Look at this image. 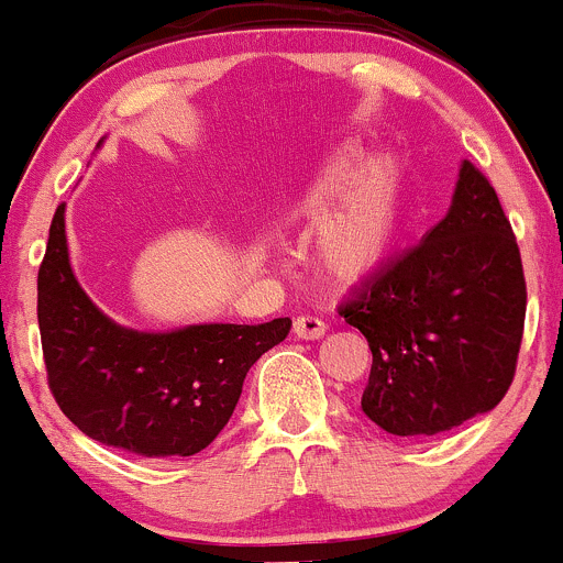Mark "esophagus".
I'll list each match as a JSON object with an SVG mask.
<instances>
[{"label":"esophagus","mask_w":563,"mask_h":563,"mask_svg":"<svg viewBox=\"0 0 563 563\" xmlns=\"http://www.w3.org/2000/svg\"><path fill=\"white\" fill-rule=\"evenodd\" d=\"M295 335H298V339H306V341H314V339H322L324 335V330H328V324H324L320 317H298V320H295Z\"/></svg>","instance_id":"34e87169"}]
</instances>
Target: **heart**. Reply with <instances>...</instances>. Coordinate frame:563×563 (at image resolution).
<instances>
[{"label":"heart","mask_w":563,"mask_h":563,"mask_svg":"<svg viewBox=\"0 0 563 563\" xmlns=\"http://www.w3.org/2000/svg\"><path fill=\"white\" fill-rule=\"evenodd\" d=\"M295 217L322 224L320 260L333 276L366 279L398 252L407 230L401 170L393 159L368 165L361 152H344L298 195Z\"/></svg>","instance_id":"heart-1"}]
</instances>
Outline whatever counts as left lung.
Returning a JSON list of instances; mask_svg holds the SVG:
<instances>
[{
	"instance_id": "1",
	"label": "left lung",
	"mask_w": 563,
	"mask_h": 563,
	"mask_svg": "<svg viewBox=\"0 0 563 563\" xmlns=\"http://www.w3.org/2000/svg\"><path fill=\"white\" fill-rule=\"evenodd\" d=\"M339 314L374 355L361 407L393 437H437L507 396L523 341V263L496 189L472 162L448 217Z\"/></svg>"
}]
</instances>
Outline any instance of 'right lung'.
<instances>
[{"label": "right lung", "instance_id": "right-lung-1", "mask_svg": "<svg viewBox=\"0 0 563 563\" xmlns=\"http://www.w3.org/2000/svg\"><path fill=\"white\" fill-rule=\"evenodd\" d=\"M37 322L48 387L69 422L143 457L206 450L233 417L249 368L292 324L279 317L141 333L113 322L75 279L65 206L56 208L37 274Z\"/></svg>", "mask_w": 563, "mask_h": 563}]
</instances>
